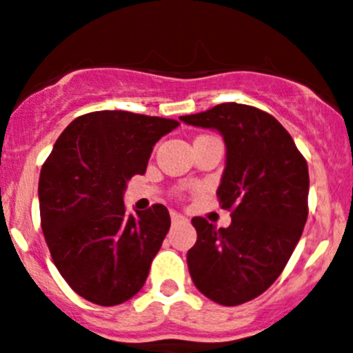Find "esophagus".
Returning a JSON list of instances; mask_svg holds the SVG:
<instances>
[{
  "instance_id": "esophagus-1",
  "label": "esophagus",
  "mask_w": 353,
  "mask_h": 353,
  "mask_svg": "<svg viewBox=\"0 0 353 353\" xmlns=\"http://www.w3.org/2000/svg\"><path fill=\"white\" fill-rule=\"evenodd\" d=\"M170 219H172L174 225H176V223H184V221H186V217H184L183 214L176 212V210H172V212H170Z\"/></svg>"
}]
</instances>
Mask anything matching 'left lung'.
Segmentation results:
<instances>
[{
    "label": "left lung",
    "mask_w": 353,
    "mask_h": 353,
    "mask_svg": "<svg viewBox=\"0 0 353 353\" xmlns=\"http://www.w3.org/2000/svg\"><path fill=\"white\" fill-rule=\"evenodd\" d=\"M181 121L221 132L226 167L217 188L232 225L193 217L188 251L193 284L225 306L251 301L279 279L308 217V165L289 132L258 108L223 102Z\"/></svg>",
    "instance_id": "left-lung-1"
}]
</instances>
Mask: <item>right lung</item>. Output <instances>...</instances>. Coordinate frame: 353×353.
Here are the masks:
<instances>
[{"label":"right lung","mask_w":353,"mask_h":353,"mask_svg":"<svg viewBox=\"0 0 353 353\" xmlns=\"http://www.w3.org/2000/svg\"><path fill=\"white\" fill-rule=\"evenodd\" d=\"M179 125L130 111H94L65 127L41 167L39 216L69 288L114 306L143 289L170 228L165 205L125 212L127 181L144 174L153 146Z\"/></svg>","instance_id":"obj_1"}]
</instances>
